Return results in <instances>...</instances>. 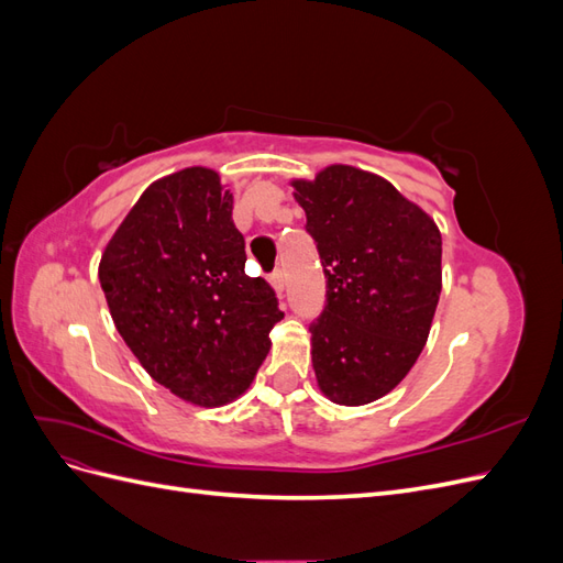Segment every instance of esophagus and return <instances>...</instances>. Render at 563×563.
I'll return each instance as SVG.
<instances>
[{"mask_svg": "<svg viewBox=\"0 0 563 563\" xmlns=\"http://www.w3.org/2000/svg\"><path fill=\"white\" fill-rule=\"evenodd\" d=\"M269 284H272V288H275V291L282 296L284 294V286H286V279H284V272L282 269H277L275 275L269 277Z\"/></svg>", "mask_w": 563, "mask_h": 563, "instance_id": "obj_1", "label": "esophagus"}]
</instances>
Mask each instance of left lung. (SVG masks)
Returning <instances> with one entry per match:
<instances>
[{
	"label": "left lung",
	"mask_w": 563,
	"mask_h": 563,
	"mask_svg": "<svg viewBox=\"0 0 563 563\" xmlns=\"http://www.w3.org/2000/svg\"><path fill=\"white\" fill-rule=\"evenodd\" d=\"M327 275V308L310 327L323 397L364 406L413 368L441 294V232L389 180L350 164L294 178Z\"/></svg>",
	"instance_id": "1"
}]
</instances>
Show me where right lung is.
<instances>
[{
	"label": "right lung",
	"mask_w": 563,
	"mask_h": 563,
	"mask_svg": "<svg viewBox=\"0 0 563 563\" xmlns=\"http://www.w3.org/2000/svg\"><path fill=\"white\" fill-rule=\"evenodd\" d=\"M232 192L207 166L152 183L100 255L98 279L119 335L152 380L187 404L240 399L284 317L249 277Z\"/></svg>",
	"instance_id": "right-lung-1"
}]
</instances>
